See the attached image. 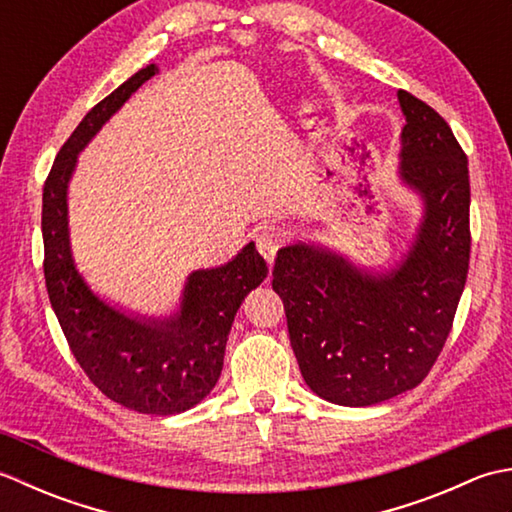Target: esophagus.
Listing matches in <instances>:
<instances>
[{"mask_svg": "<svg viewBox=\"0 0 512 512\" xmlns=\"http://www.w3.org/2000/svg\"><path fill=\"white\" fill-rule=\"evenodd\" d=\"M284 239H286L284 228L273 226V224H266V226H262V228H259V231H257V235H255L257 250H259V253H262V257L266 259V262H268L270 266H273L277 248H279L281 244H284Z\"/></svg>", "mask_w": 512, "mask_h": 512, "instance_id": "1", "label": "esophagus"}]
</instances>
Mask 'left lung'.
Here are the masks:
<instances>
[{"instance_id": "obj_1", "label": "left lung", "mask_w": 512, "mask_h": 512, "mask_svg": "<svg viewBox=\"0 0 512 512\" xmlns=\"http://www.w3.org/2000/svg\"><path fill=\"white\" fill-rule=\"evenodd\" d=\"M398 180L416 193V233L394 266H356L330 248H279L273 290L292 352L319 398L369 407L422 383L451 332L469 273V160L447 121L398 90Z\"/></svg>"}]
</instances>
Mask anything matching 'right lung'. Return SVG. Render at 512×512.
<instances>
[{
  "instance_id": "1",
  "label": "right lung",
  "mask_w": 512,
  "mask_h": 512,
  "mask_svg": "<svg viewBox=\"0 0 512 512\" xmlns=\"http://www.w3.org/2000/svg\"><path fill=\"white\" fill-rule=\"evenodd\" d=\"M158 74L147 68L118 85L85 114L61 147L43 184V275L76 361L103 394L138 413L173 416L211 394L222 374L224 350L244 297L268 277L264 257L248 242L226 264L200 268L184 281L178 308L149 317L96 295L74 264L68 187L79 154L140 85Z\"/></svg>"
}]
</instances>
